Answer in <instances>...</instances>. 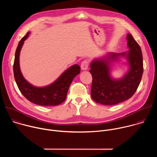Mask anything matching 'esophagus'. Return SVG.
Masks as SVG:
<instances>
[{
  "label": "esophagus",
  "instance_id": "1",
  "mask_svg": "<svg viewBox=\"0 0 157 157\" xmlns=\"http://www.w3.org/2000/svg\"><path fill=\"white\" fill-rule=\"evenodd\" d=\"M88 65H89V62L87 60H84L81 63V68L82 70H87L88 68Z\"/></svg>",
  "mask_w": 157,
  "mask_h": 157
}]
</instances>
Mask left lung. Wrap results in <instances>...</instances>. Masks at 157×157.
<instances>
[{
  "label": "left lung",
  "instance_id": "1",
  "mask_svg": "<svg viewBox=\"0 0 157 157\" xmlns=\"http://www.w3.org/2000/svg\"><path fill=\"white\" fill-rule=\"evenodd\" d=\"M127 40L128 52L108 53L103 58L93 59L90 64L91 98L97 103L110 105L126 101L136 92L140 84L144 71L141 48L131 34H127ZM121 57L127 59L129 68L122 78L114 79L110 75V64Z\"/></svg>",
  "mask_w": 157,
  "mask_h": 157
}]
</instances>
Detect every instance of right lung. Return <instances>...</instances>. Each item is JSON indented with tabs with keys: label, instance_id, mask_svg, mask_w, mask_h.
<instances>
[{
	"label": "right lung",
	"instance_id": "obj_1",
	"mask_svg": "<svg viewBox=\"0 0 157 157\" xmlns=\"http://www.w3.org/2000/svg\"><path fill=\"white\" fill-rule=\"evenodd\" d=\"M30 33V32H27L26 35L21 39L15 52L13 63L15 82L21 94L30 102L43 106L59 105L65 101L71 83L80 73V66L78 64L71 66L63 72L56 81L48 86L44 87L33 86L24 78L19 64V56L21 47Z\"/></svg>",
	"mask_w": 157,
	"mask_h": 157
}]
</instances>
